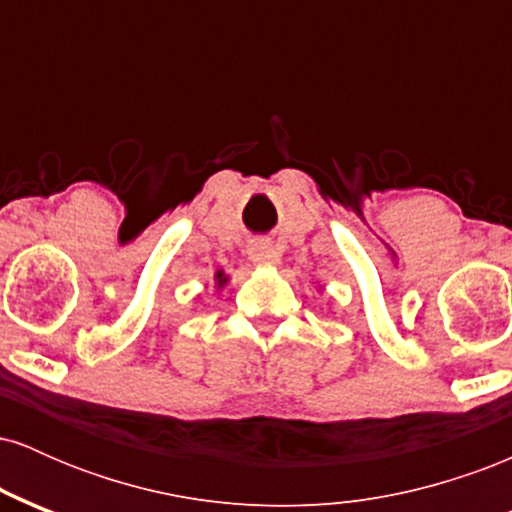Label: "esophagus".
Here are the masks:
<instances>
[{"instance_id":"obj_1","label":"esophagus","mask_w":512,"mask_h":512,"mask_svg":"<svg viewBox=\"0 0 512 512\" xmlns=\"http://www.w3.org/2000/svg\"><path fill=\"white\" fill-rule=\"evenodd\" d=\"M248 257L252 262H269L274 257V250L272 245L264 243V240H257V243H252L248 248Z\"/></svg>"}]
</instances>
